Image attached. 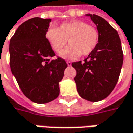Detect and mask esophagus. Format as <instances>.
I'll use <instances>...</instances> for the list:
<instances>
[{
    "label": "esophagus",
    "mask_w": 133,
    "mask_h": 133,
    "mask_svg": "<svg viewBox=\"0 0 133 133\" xmlns=\"http://www.w3.org/2000/svg\"><path fill=\"white\" fill-rule=\"evenodd\" d=\"M67 65H68V66H71V62L70 61H67Z\"/></svg>",
    "instance_id": "obj_1"
}]
</instances>
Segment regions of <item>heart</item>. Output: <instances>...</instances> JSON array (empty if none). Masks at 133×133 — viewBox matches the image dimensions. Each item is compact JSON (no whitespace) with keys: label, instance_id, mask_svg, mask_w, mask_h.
<instances>
[{"label":"heart","instance_id":"1","mask_svg":"<svg viewBox=\"0 0 133 133\" xmlns=\"http://www.w3.org/2000/svg\"><path fill=\"white\" fill-rule=\"evenodd\" d=\"M45 37L53 50L59 53L67 44H70L62 53L61 57L66 59H76L81 54L89 55L97 46L99 38L96 27L83 21L63 23L59 28L51 27Z\"/></svg>","mask_w":133,"mask_h":133}]
</instances>
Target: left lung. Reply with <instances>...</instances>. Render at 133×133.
<instances>
[{"label":"left lung","instance_id":"1","mask_svg":"<svg viewBox=\"0 0 133 133\" xmlns=\"http://www.w3.org/2000/svg\"><path fill=\"white\" fill-rule=\"evenodd\" d=\"M97 26V46L84 62L72 63L76 71L74 81L81 97L90 102L101 101L110 94L116 85L122 64L123 51L117 31L104 18L87 15Z\"/></svg>","mask_w":133,"mask_h":133}]
</instances>
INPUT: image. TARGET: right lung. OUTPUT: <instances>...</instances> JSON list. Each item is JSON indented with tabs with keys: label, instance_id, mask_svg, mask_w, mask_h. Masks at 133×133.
<instances>
[{
	"label": "right lung",
	"instance_id": "add662e5",
	"mask_svg": "<svg viewBox=\"0 0 133 133\" xmlns=\"http://www.w3.org/2000/svg\"><path fill=\"white\" fill-rule=\"evenodd\" d=\"M51 19L34 17L23 23L12 37L9 63L21 91L35 103L45 104L57 98L59 82L68 65L56 59L45 37Z\"/></svg>",
	"mask_w": 133,
	"mask_h": 133
}]
</instances>
